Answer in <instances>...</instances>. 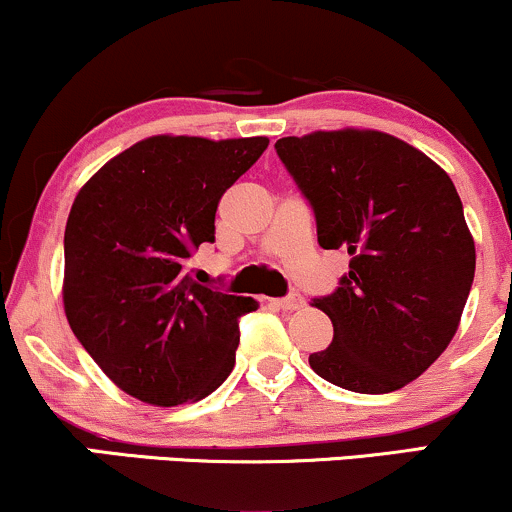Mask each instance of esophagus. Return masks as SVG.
I'll list each match as a JSON object with an SVG mask.
<instances>
[{"instance_id":"34e87169","label":"esophagus","mask_w":512,"mask_h":512,"mask_svg":"<svg viewBox=\"0 0 512 512\" xmlns=\"http://www.w3.org/2000/svg\"><path fill=\"white\" fill-rule=\"evenodd\" d=\"M274 303L279 305L281 310H301L305 305V298L301 296V293H289L286 298H276Z\"/></svg>"}]
</instances>
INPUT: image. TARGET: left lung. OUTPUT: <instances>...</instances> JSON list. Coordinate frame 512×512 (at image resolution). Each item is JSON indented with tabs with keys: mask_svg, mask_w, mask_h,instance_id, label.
Masks as SVG:
<instances>
[{
	"mask_svg": "<svg viewBox=\"0 0 512 512\" xmlns=\"http://www.w3.org/2000/svg\"><path fill=\"white\" fill-rule=\"evenodd\" d=\"M315 211L317 243L351 255L313 305L332 320L310 368L327 383L385 395L448 349L474 281V238L450 175L378 129H334L274 144Z\"/></svg>",
	"mask_w": 512,
	"mask_h": 512,
	"instance_id": "8db88e82",
	"label": "left lung"
}]
</instances>
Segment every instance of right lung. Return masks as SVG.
Here are the masks:
<instances>
[{
  "label": "right lung",
  "mask_w": 512,
  "mask_h": 512,
  "mask_svg": "<svg viewBox=\"0 0 512 512\" xmlns=\"http://www.w3.org/2000/svg\"><path fill=\"white\" fill-rule=\"evenodd\" d=\"M267 144L158 134L110 158L76 195L64 228V313L127 395L175 407L231 375L238 320L257 301L197 284L185 262L214 243L219 199Z\"/></svg>",
  "instance_id": "add662e5"
}]
</instances>
